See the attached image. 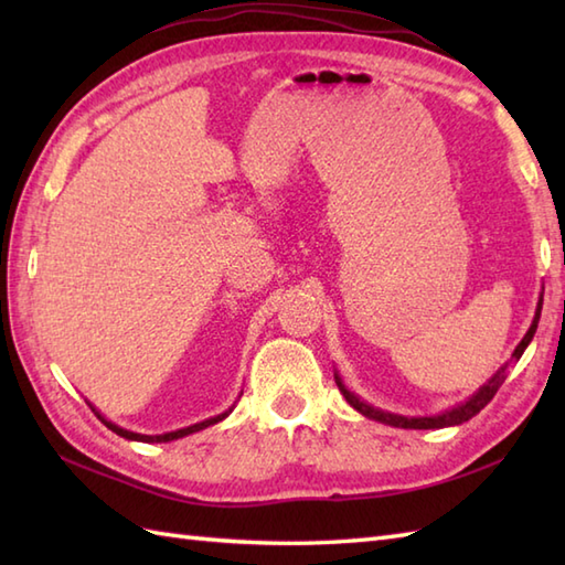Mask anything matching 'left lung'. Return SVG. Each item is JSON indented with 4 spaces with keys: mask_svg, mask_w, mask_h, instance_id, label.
<instances>
[{
    "mask_svg": "<svg viewBox=\"0 0 565 565\" xmlns=\"http://www.w3.org/2000/svg\"><path fill=\"white\" fill-rule=\"evenodd\" d=\"M542 303H544V296L539 298V306H536V316H534V320H532V328L526 330L522 342L518 344V350L512 352L510 364L520 362V356L524 354L526 344L532 342L534 332H536V326H539V316H542ZM510 364L500 366V369L495 371V374H493V379H490L488 383H483V386L478 388L466 403L456 405V407H451V411L441 413V415H429V417H403V415H393V413H386V411H379V407L364 403L362 398H356V395L344 386L342 379H340L338 374H334V381H338V388H340V393L347 398V403H350V405L354 407V411L366 415L369 419H376V423H386V425H391V427H403V429H439V427L461 425V423H466V419H471L473 415L481 413L483 407H486L490 401H493V395L498 393V388L502 386V383H505V379H508V366H510Z\"/></svg>",
    "mask_w": 565,
    "mask_h": 565,
    "instance_id": "left-lung-1",
    "label": "left lung"
}]
</instances>
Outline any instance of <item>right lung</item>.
I'll return each mask as SVG.
<instances>
[{
	"label": "right lung",
	"instance_id": "add662e5",
	"mask_svg": "<svg viewBox=\"0 0 565 565\" xmlns=\"http://www.w3.org/2000/svg\"><path fill=\"white\" fill-rule=\"evenodd\" d=\"M92 411H94V415H97L102 423L109 427L111 431H116L118 437H124V439H130V441H172V439H179V437H186V435H194V431H199V429H203V427H209V425H215V423H221V419H225L227 415H231V411H225V413H221V415H215V417H209V419H203V423H196V425H191V427H184V429H177V431H167V435H138V431H130V429H124V427H118V425H114V423H109V419H106L97 407L92 405Z\"/></svg>",
	"mask_w": 565,
	"mask_h": 565
}]
</instances>
